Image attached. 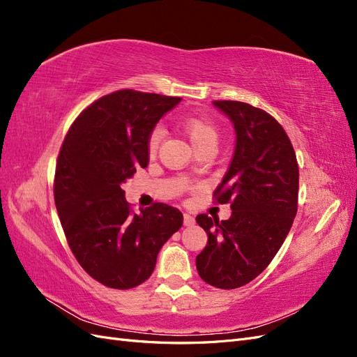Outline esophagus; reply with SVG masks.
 <instances>
[{"mask_svg":"<svg viewBox=\"0 0 357 357\" xmlns=\"http://www.w3.org/2000/svg\"><path fill=\"white\" fill-rule=\"evenodd\" d=\"M183 222H185V226H193L195 225V218L193 215L185 213V215H183Z\"/></svg>","mask_w":357,"mask_h":357,"instance_id":"esophagus-1","label":"esophagus"}]
</instances>
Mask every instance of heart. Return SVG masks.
Returning a JSON list of instances; mask_svg holds the SVG:
<instances>
[{
	"label": "heart",
	"instance_id": "heart-1",
	"mask_svg": "<svg viewBox=\"0 0 357 357\" xmlns=\"http://www.w3.org/2000/svg\"><path fill=\"white\" fill-rule=\"evenodd\" d=\"M181 131L185 132L188 139L190 142L192 147L198 150L202 147H215L219 139V131L210 119H205L201 116H186L180 121ZM162 139V129L156 128L155 131L150 134L147 142V152L150 155H155Z\"/></svg>",
	"mask_w": 357,
	"mask_h": 357
}]
</instances>
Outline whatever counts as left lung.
Returning <instances> with one entry per match:
<instances>
[{
    "instance_id": "obj_1",
    "label": "left lung",
    "mask_w": 357,
    "mask_h": 357,
    "mask_svg": "<svg viewBox=\"0 0 357 357\" xmlns=\"http://www.w3.org/2000/svg\"><path fill=\"white\" fill-rule=\"evenodd\" d=\"M229 119L235 149L214 197L231 204L228 220L197 215L208 236L197 256L205 283L236 289L261 274L284 243L298 210L299 169L295 150L273 116L240 101H213Z\"/></svg>"
}]
</instances>
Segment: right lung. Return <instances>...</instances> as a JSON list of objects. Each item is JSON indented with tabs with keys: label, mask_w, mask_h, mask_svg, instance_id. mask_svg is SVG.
<instances>
[{
	"label": "right lung",
	"mask_w": 357,
	"mask_h": 357,
	"mask_svg": "<svg viewBox=\"0 0 357 357\" xmlns=\"http://www.w3.org/2000/svg\"><path fill=\"white\" fill-rule=\"evenodd\" d=\"M180 101L117 91L89 105L63 139L55 172L62 229L82 268L107 287L144 283L162 245L183 225L181 211L162 202L131 213L122 189L149 165V137Z\"/></svg>",
	"instance_id": "obj_1"
}]
</instances>
